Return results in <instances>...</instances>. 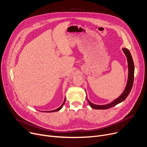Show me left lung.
<instances>
[{"mask_svg": "<svg viewBox=\"0 0 147 147\" xmlns=\"http://www.w3.org/2000/svg\"><path fill=\"white\" fill-rule=\"evenodd\" d=\"M123 51L125 53V55L127 58V63H128V69H129V73H128V79L127 82L126 84V86L123 91V94L117 99H115L113 102H111L110 104H108L106 105H96L93 103H92L88 99L87 96L86 98L88 101L90 105V106L93 108L94 109L96 110H105V109H109L110 108L113 107L115 105H117L118 104L123 102L124 100L127 97L129 93L131 91V89L132 88L133 86V83H134V70H135V67H134V61L131 55L130 52L126 48H123Z\"/></svg>", "mask_w": 147, "mask_h": 147, "instance_id": "1", "label": "left lung"}]
</instances>
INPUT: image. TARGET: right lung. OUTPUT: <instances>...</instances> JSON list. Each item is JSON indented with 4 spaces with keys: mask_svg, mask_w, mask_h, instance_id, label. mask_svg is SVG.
<instances>
[{
    "mask_svg": "<svg viewBox=\"0 0 147 147\" xmlns=\"http://www.w3.org/2000/svg\"><path fill=\"white\" fill-rule=\"evenodd\" d=\"M65 99H64V102H63V103L62 104V105L59 107V108H58L57 109H56V110H52V111H45V112H47V113H51V112H55V111H59V110H61V109H62V107H63V105L64 104V103H65Z\"/></svg>",
    "mask_w": 147,
    "mask_h": 147,
    "instance_id": "obj_1",
    "label": "right lung"
}]
</instances>
